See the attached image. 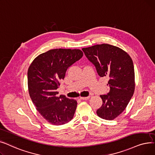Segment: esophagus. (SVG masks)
Listing matches in <instances>:
<instances>
[{"instance_id":"esophagus-1","label":"esophagus","mask_w":155,"mask_h":155,"mask_svg":"<svg viewBox=\"0 0 155 155\" xmlns=\"http://www.w3.org/2000/svg\"><path fill=\"white\" fill-rule=\"evenodd\" d=\"M90 98V97L89 96V97H80V99L81 100H88Z\"/></svg>"}]
</instances>
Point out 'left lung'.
<instances>
[{"label": "left lung", "instance_id": "left-lung-1", "mask_svg": "<svg viewBox=\"0 0 155 155\" xmlns=\"http://www.w3.org/2000/svg\"><path fill=\"white\" fill-rule=\"evenodd\" d=\"M83 51L100 77L109 78L110 91L100 95L103 104L97 114L103 119H115L126 109L135 90L133 62L122 49L109 44L83 48Z\"/></svg>", "mask_w": 155, "mask_h": 155}]
</instances>
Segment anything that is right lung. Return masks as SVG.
<instances>
[{
    "label": "right lung",
    "mask_w": 155,
    "mask_h": 155,
    "mask_svg": "<svg viewBox=\"0 0 155 155\" xmlns=\"http://www.w3.org/2000/svg\"><path fill=\"white\" fill-rule=\"evenodd\" d=\"M83 55L79 49H52L36 57L28 71L29 94L40 115L49 123L59 126L71 121L77 101L56 90L67 69Z\"/></svg>",
    "instance_id": "obj_1"
}]
</instances>
